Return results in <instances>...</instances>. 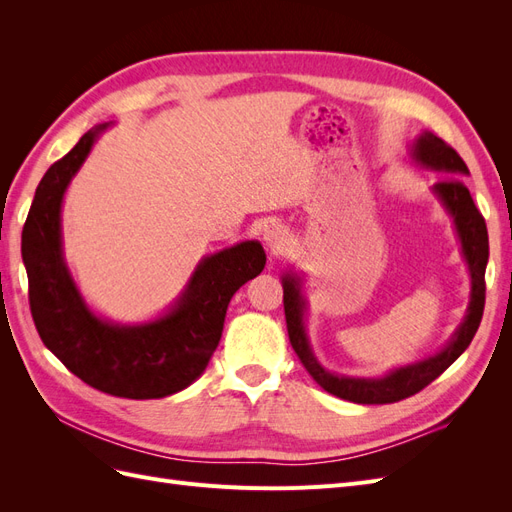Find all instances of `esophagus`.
Masks as SVG:
<instances>
[{"mask_svg":"<svg viewBox=\"0 0 512 512\" xmlns=\"http://www.w3.org/2000/svg\"><path fill=\"white\" fill-rule=\"evenodd\" d=\"M262 239H265L267 247L271 250V254H282L288 250L290 245V232L282 222H269L265 226V232H262Z\"/></svg>","mask_w":512,"mask_h":512,"instance_id":"obj_1","label":"esophagus"}]
</instances>
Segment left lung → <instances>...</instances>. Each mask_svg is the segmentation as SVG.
<instances>
[{"label":"left lung","instance_id":"8db88e82","mask_svg":"<svg viewBox=\"0 0 512 512\" xmlns=\"http://www.w3.org/2000/svg\"><path fill=\"white\" fill-rule=\"evenodd\" d=\"M410 158L427 170H436L444 175L431 185V194L440 200L444 211L451 215L457 239L461 243V256L466 260L470 271V303L466 309L463 322L448 339V344L436 352L410 365H401L391 369L389 374L380 378H354L339 376L324 369L309 344L305 331V312L307 301L303 297V277L294 271L282 275L284 286V312L290 344L301 359L303 367L309 371L324 391L342 397L354 404H395L418 391H423L429 382L436 380L444 369L451 367L472 342L478 331L480 318L485 309V269L489 260V237L485 218L476 209L470 190L466 188L463 177L470 175V170L459 158V153L448 147L442 138L433 132H423L410 145Z\"/></svg>","mask_w":512,"mask_h":512}]
</instances>
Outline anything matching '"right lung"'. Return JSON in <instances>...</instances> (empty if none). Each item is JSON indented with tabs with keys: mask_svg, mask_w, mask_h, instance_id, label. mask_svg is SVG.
<instances>
[{
	"mask_svg": "<svg viewBox=\"0 0 512 512\" xmlns=\"http://www.w3.org/2000/svg\"><path fill=\"white\" fill-rule=\"evenodd\" d=\"M111 123L81 136L46 170L23 226L29 307L38 335L74 376L126 399H160L200 378L220 344L228 303L265 269L258 241H241L198 262L177 301L141 324L111 322L91 312L64 260L61 205L96 141Z\"/></svg>",
	"mask_w": 512,
	"mask_h": 512,
	"instance_id": "right-lung-1",
	"label": "right lung"
}]
</instances>
